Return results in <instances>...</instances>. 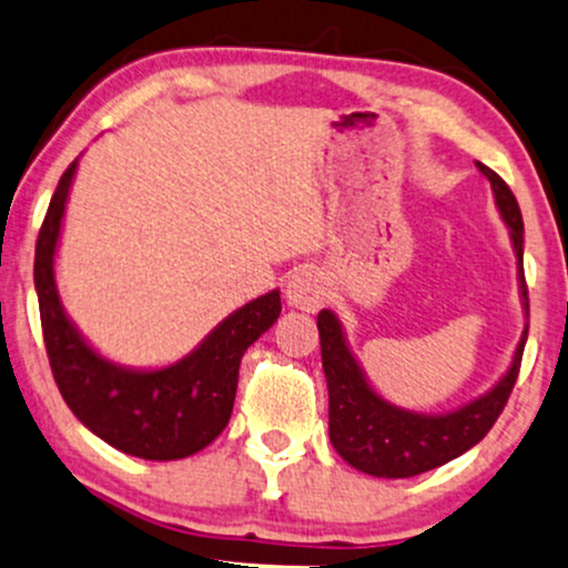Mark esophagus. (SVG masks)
I'll return each mask as SVG.
<instances>
[{
  "label": "esophagus",
  "mask_w": 568,
  "mask_h": 568,
  "mask_svg": "<svg viewBox=\"0 0 568 568\" xmlns=\"http://www.w3.org/2000/svg\"><path fill=\"white\" fill-rule=\"evenodd\" d=\"M285 298L291 306L304 312H315L325 302V280L317 270L293 272L288 285H285Z\"/></svg>",
  "instance_id": "esophagus-1"
}]
</instances>
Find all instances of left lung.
I'll list each match as a JSON object with an SVG mask.
<instances>
[{"label":"left lung","instance_id":"obj_1","mask_svg":"<svg viewBox=\"0 0 568 568\" xmlns=\"http://www.w3.org/2000/svg\"><path fill=\"white\" fill-rule=\"evenodd\" d=\"M478 168L491 181L501 219L510 226L515 256L520 264V291H524V304L529 310V288H526L524 277V219H520L518 200L510 186L501 181V175L484 162H478ZM317 331H321L323 371L325 382H328L331 443L338 456L349 462L355 470L376 475V478H410V475L435 470L484 440L505 410L507 397L518 382L520 357H524L526 336H529V328H526L518 349H515L513 368L491 393L454 414L425 416L389 406L368 387L361 366L344 344L342 325L334 312L323 310L317 315Z\"/></svg>","mask_w":568,"mask_h":568}]
</instances>
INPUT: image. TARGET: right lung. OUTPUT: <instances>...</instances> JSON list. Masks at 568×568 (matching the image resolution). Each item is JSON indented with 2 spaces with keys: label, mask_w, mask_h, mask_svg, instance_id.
I'll list each match as a JSON object with an SVG mask.
<instances>
[{
  "label": "right lung",
  "mask_w": 568,
  "mask_h": 568,
  "mask_svg": "<svg viewBox=\"0 0 568 568\" xmlns=\"http://www.w3.org/2000/svg\"><path fill=\"white\" fill-rule=\"evenodd\" d=\"M77 160L58 181L37 237L34 285L44 349L67 406L98 438L141 459H184L213 443L232 416L240 361L280 317V293L245 304L192 355L160 371H125L98 357L63 315L53 256Z\"/></svg>",
  "instance_id": "obj_1"
}]
</instances>
